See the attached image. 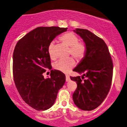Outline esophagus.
<instances>
[{
  "instance_id": "esophagus-1",
  "label": "esophagus",
  "mask_w": 127,
  "mask_h": 127,
  "mask_svg": "<svg viewBox=\"0 0 127 127\" xmlns=\"http://www.w3.org/2000/svg\"><path fill=\"white\" fill-rule=\"evenodd\" d=\"M65 81H66L67 82L68 81H70V76L68 75H65Z\"/></svg>"
}]
</instances>
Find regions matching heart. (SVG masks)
<instances>
[{
    "instance_id": "obj_1",
    "label": "heart",
    "mask_w": 127,
    "mask_h": 127,
    "mask_svg": "<svg viewBox=\"0 0 127 127\" xmlns=\"http://www.w3.org/2000/svg\"><path fill=\"white\" fill-rule=\"evenodd\" d=\"M60 40L63 44L69 47L68 55H72L76 60L81 61L85 57L87 52V45L84 42L79 41V37L73 32H68L60 37ZM48 53L50 59L54 60L56 59L54 51V44L51 43L48 48ZM75 65V61L72 58L65 60H62L57 62L54 64V67L57 70L63 73L69 72Z\"/></svg>"
}]
</instances>
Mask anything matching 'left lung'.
<instances>
[{
  "mask_svg": "<svg viewBox=\"0 0 127 127\" xmlns=\"http://www.w3.org/2000/svg\"><path fill=\"white\" fill-rule=\"evenodd\" d=\"M74 31L83 39L87 52L73 69L74 72L83 74L82 78L70 76L77 84L73 99L79 108L90 111L98 107L110 91L113 62L107 45L101 38L86 29H76Z\"/></svg>",
  "mask_w": 127,
  "mask_h": 127,
  "instance_id": "left-lung-1",
  "label": "left lung"
}]
</instances>
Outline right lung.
Instances as JSON below:
<instances>
[{
    "instance_id": "add662e5",
    "label": "right lung",
    "mask_w": 127,
    "mask_h": 127,
    "mask_svg": "<svg viewBox=\"0 0 127 127\" xmlns=\"http://www.w3.org/2000/svg\"><path fill=\"white\" fill-rule=\"evenodd\" d=\"M67 28L39 27L18 40L13 53L14 81L22 99L32 108L45 110L55 103L58 92L64 84L65 76L51 70L50 78L43 73L52 68L48 48L54 39Z\"/></svg>"
}]
</instances>
